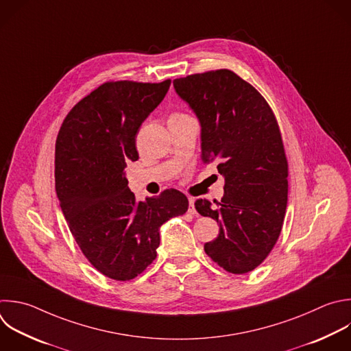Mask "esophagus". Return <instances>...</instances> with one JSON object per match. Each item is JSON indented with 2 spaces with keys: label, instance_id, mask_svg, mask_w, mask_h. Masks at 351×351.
<instances>
[{
  "label": "esophagus",
  "instance_id": "esophagus-1",
  "mask_svg": "<svg viewBox=\"0 0 351 351\" xmlns=\"http://www.w3.org/2000/svg\"><path fill=\"white\" fill-rule=\"evenodd\" d=\"M189 213H191V215L197 213L195 206H194V198H189Z\"/></svg>",
  "mask_w": 351,
  "mask_h": 351
}]
</instances>
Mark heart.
Segmentation results:
<instances>
[{
	"mask_svg": "<svg viewBox=\"0 0 351 351\" xmlns=\"http://www.w3.org/2000/svg\"><path fill=\"white\" fill-rule=\"evenodd\" d=\"M178 115H182V114H172L171 117H178Z\"/></svg>",
	"mask_w": 351,
	"mask_h": 351,
	"instance_id": "obj_1",
	"label": "heart"
}]
</instances>
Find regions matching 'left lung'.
I'll use <instances>...</instances> for the list:
<instances>
[{
	"label": "left lung",
	"mask_w": 351,
	"mask_h": 351,
	"mask_svg": "<svg viewBox=\"0 0 351 351\" xmlns=\"http://www.w3.org/2000/svg\"><path fill=\"white\" fill-rule=\"evenodd\" d=\"M201 124V158L217 161L224 195L216 206L197 199L199 215L219 224L205 254L226 271L244 274L271 252L288 201V161L266 99L234 71L220 69L173 80Z\"/></svg>",
	"instance_id": "1"
}]
</instances>
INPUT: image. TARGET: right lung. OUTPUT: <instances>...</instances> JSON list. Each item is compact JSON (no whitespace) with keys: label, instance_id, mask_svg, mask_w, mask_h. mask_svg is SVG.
Returning a JSON list of instances; mask_svg holds the SVG:
<instances>
[{"label":"right lung","instance_id":"1","mask_svg":"<svg viewBox=\"0 0 351 351\" xmlns=\"http://www.w3.org/2000/svg\"><path fill=\"white\" fill-rule=\"evenodd\" d=\"M169 85L171 80L104 82L71 108L58 134L55 187L62 212L84 256L117 281H130L153 263L161 224L189 208L175 189L136 201L124 171L139 158V128Z\"/></svg>","mask_w":351,"mask_h":351}]
</instances>
